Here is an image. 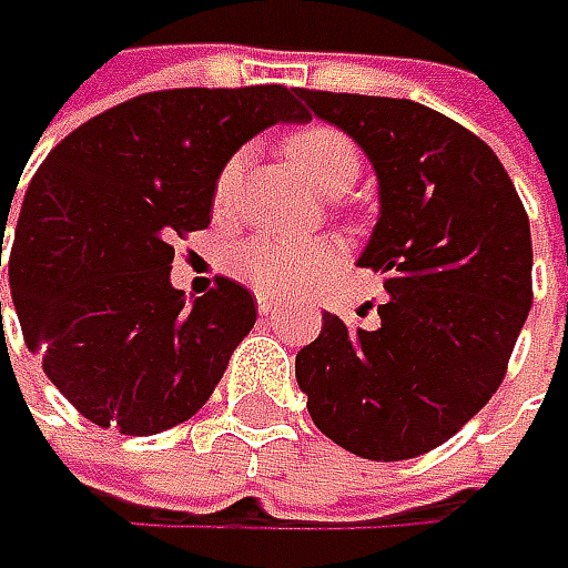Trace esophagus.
Returning a JSON list of instances; mask_svg holds the SVG:
<instances>
[{"instance_id":"esophagus-1","label":"esophagus","mask_w":568,"mask_h":568,"mask_svg":"<svg viewBox=\"0 0 568 568\" xmlns=\"http://www.w3.org/2000/svg\"><path fill=\"white\" fill-rule=\"evenodd\" d=\"M274 306H277V303H274L272 296H258V313H262V316L274 313Z\"/></svg>"}]
</instances>
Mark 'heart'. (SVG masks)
<instances>
[{"label":"heart","mask_w":568,"mask_h":568,"mask_svg":"<svg viewBox=\"0 0 568 568\" xmlns=\"http://www.w3.org/2000/svg\"><path fill=\"white\" fill-rule=\"evenodd\" d=\"M287 161L318 192L341 195L354 186L361 158L347 135L328 125H310L296 132L284 144ZM243 170V158H233L217 180V199L224 202ZM341 258L338 240L316 236V240H277V236H255L246 246L233 252V272L262 294H291L316 281Z\"/></svg>","instance_id":"1"}]
</instances>
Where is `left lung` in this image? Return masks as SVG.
I'll return each instance as SVG.
<instances>
[{
	"instance_id": "obj_1",
	"label": "left lung",
	"mask_w": 568,
	"mask_h": 568,
	"mask_svg": "<svg viewBox=\"0 0 568 568\" xmlns=\"http://www.w3.org/2000/svg\"><path fill=\"white\" fill-rule=\"evenodd\" d=\"M376 170L379 217L357 265L382 274L373 332L322 313L296 354L313 424L341 448L404 462L490 402L531 310V227L490 144L424 103L296 91Z\"/></svg>"
}]
</instances>
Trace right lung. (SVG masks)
Masks as SVG:
<instances>
[{
    "mask_svg": "<svg viewBox=\"0 0 568 568\" xmlns=\"http://www.w3.org/2000/svg\"><path fill=\"white\" fill-rule=\"evenodd\" d=\"M294 94L151 91L78 125L33 173L11 240V303L43 373L91 424L154 436L211 398L255 300L230 277L186 300L170 284V240L211 224L214 186L252 135L310 120Z\"/></svg>",
    "mask_w": 568,
    "mask_h": 568,
    "instance_id": "add662e5",
    "label": "right lung"
}]
</instances>
